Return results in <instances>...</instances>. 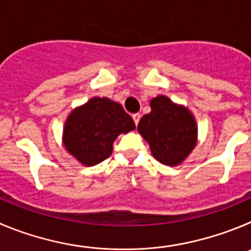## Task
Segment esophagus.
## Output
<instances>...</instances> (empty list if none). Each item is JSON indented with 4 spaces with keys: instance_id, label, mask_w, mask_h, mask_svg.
Wrapping results in <instances>:
<instances>
[{
    "instance_id": "esophagus-1",
    "label": "esophagus",
    "mask_w": 251,
    "mask_h": 251,
    "mask_svg": "<svg viewBox=\"0 0 251 251\" xmlns=\"http://www.w3.org/2000/svg\"><path fill=\"white\" fill-rule=\"evenodd\" d=\"M140 118H141V115L140 114H133L132 115V119H133V123H135V125H139V121H140Z\"/></svg>"
}]
</instances>
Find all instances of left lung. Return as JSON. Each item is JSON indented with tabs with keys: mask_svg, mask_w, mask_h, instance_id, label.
<instances>
[{
	"mask_svg": "<svg viewBox=\"0 0 251 251\" xmlns=\"http://www.w3.org/2000/svg\"><path fill=\"white\" fill-rule=\"evenodd\" d=\"M137 130L149 142L153 157L167 166L179 165L197 142L193 115L163 95L151 100V112L142 116Z\"/></svg>",
	"mask_w": 251,
	"mask_h": 251,
	"instance_id": "8db88e82",
	"label": "left lung"
}]
</instances>
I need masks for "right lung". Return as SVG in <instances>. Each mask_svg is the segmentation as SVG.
I'll use <instances>...</instances> for the list:
<instances>
[{"mask_svg": "<svg viewBox=\"0 0 251 251\" xmlns=\"http://www.w3.org/2000/svg\"><path fill=\"white\" fill-rule=\"evenodd\" d=\"M135 127L120 104L107 98H93L67 119L64 146L83 165H98L111 154L115 139Z\"/></svg>", "mask_w": 251, "mask_h": 251, "instance_id": "right-lung-1", "label": "right lung"}]
</instances>
